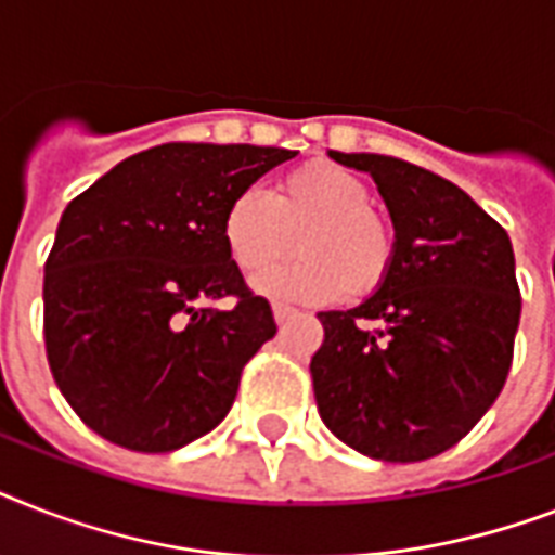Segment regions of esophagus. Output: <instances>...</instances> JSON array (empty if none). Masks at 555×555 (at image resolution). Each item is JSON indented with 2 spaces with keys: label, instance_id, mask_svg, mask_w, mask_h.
I'll list each match as a JSON object with an SVG mask.
<instances>
[{
  "label": "esophagus",
  "instance_id": "obj_1",
  "mask_svg": "<svg viewBox=\"0 0 555 555\" xmlns=\"http://www.w3.org/2000/svg\"><path fill=\"white\" fill-rule=\"evenodd\" d=\"M294 308H287V305H273V320L279 322V325H285L291 317H294Z\"/></svg>",
  "mask_w": 555,
  "mask_h": 555
}]
</instances>
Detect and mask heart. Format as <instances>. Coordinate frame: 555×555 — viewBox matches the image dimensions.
I'll list each match as a JSON object with an SVG mask.
<instances>
[{"mask_svg": "<svg viewBox=\"0 0 555 555\" xmlns=\"http://www.w3.org/2000/svg\"><path fill=\"white\" fill-rule=\"evenodd\" d=\"M291 232L300 253L253 282L276 302H331L346 291L365 296L395 264V230L371 207L369 184L331 160L285 172L273 195L256 186L235 192L221 218L227 256L242 273H259L275 260Z\"/></svg>", "mask_w": 555, "mask_h": 555, "instance_id": "1", "label": "heart"}]
</instances>
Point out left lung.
Returning <instances> with one entry per match:
<instances>
[{
	"label": "left lung",
	"instance_id": "left-lung-1",
	"mask_svg": "<svg viewBox=\"0 0 555 555\" xmlns=\"http://www.w3.org/2000/svg\"><path fill=\"white\" fill-rule=\"evenodd\" d=\"M369 172L395 224L386 282L351 311L317 313V409L357 452L414 464L447 452L507 383L521 294L507 230L461 186L371 152H331Z\"/></svg>",
	"mask_w": 555,
	"mask_h": 555
}]
</instances>
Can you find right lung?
I'll return each instance as SVG.
<instances>
[{"label": "right lung", "instance_id": "obj_1", "mask_svg": "<svg viewBox=\"0 0 555 555\" xmlns=\"http://www.w3.org/2000/svg\"><path fill=\"white\" fill-rule=\"evenodd\" d=\"M296 152L160 143L65 207L46 261V354L100 438L172 452L224 421L242 369L276 334L264 296L227 256L221 218ZM233 295L230 312L208 305Z\"/></svg>", "mask_w": 555, "mask_h": 555}]
</instances>
